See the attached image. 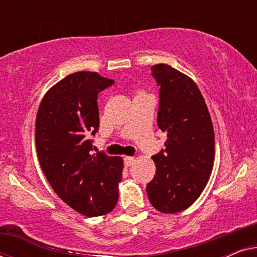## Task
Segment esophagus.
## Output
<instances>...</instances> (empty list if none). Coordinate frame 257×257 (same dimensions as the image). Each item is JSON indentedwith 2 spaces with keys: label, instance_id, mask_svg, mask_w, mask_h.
Returning a JSON list of instances; mask_svg holds the SVG:
<instances>
[{
  "label": "esophagus",
  "instance_id": "obj_1",
  "mask_svg": "<svg viewBox=\"0 0 257 257\" xmlns=\"http://www.w3.org/2000/svg\"><path fill=\"white\" fill-rule=\"evenodd\" d=\"M125 165L126 166H132L133 164H135L136 161V158L135 157H125Z\"/></svg>",
  "mask_w": 257,
  "mask_h": 257
}]
</instances>
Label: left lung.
Returning a JSON list of instances; mask_svg holds the SVG:
<instances>
[{
  "instance_id": "obj_1",
  "label": "left lung",
  "mask_w": 257,
  "mask_h": 257,
  "mask_svg": "<svg viewBox=\"0 0 257 257\" xmlns=\"http://www.w3.org/2000/svg\"><path fill=\"white\" fill-rule=\"evenodd\" d=\"M160 86L158 126L167 133L165 150L152 159L157 171L146 191L157 210L187 209L205 189L213 170L215 137L199 87L191 77L167 64L152 66Z\"/></svg>"
}]
</instances>
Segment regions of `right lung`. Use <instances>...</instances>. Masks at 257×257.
I'll return each mask as SVG.
<instances>
[{"mask_svg":"<svg viewBox=\"0 0 257 257\" xmlns=\"http://www.w3.org/2000/svg\"><path fill=\"white\" fill-rule=\"evenodd\" d=\"M112 84L97 72L71 73L48 90L36 115L42 171L56 194L85 216L105 215L118 201L122 158L91 154L89 139L99 128L98 93Z\"/></svg>","mask_w":257,"mask_h":257,"instance_id":"add662e5","label":"right lung"}]
</instances>
